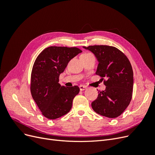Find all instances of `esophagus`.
Masks as SVG:
<instances>
[{
    "instance_id": "1",
    "label": "esophagus",
    "mask_w": 155,
    "mask_h": 155,
    "mask_svg": "<svg viewBox=\"0 0 155 155\" xmlns=\"http://www.w3.org/2000/svg\"><path fill=\"white\" fill-rule=\"evenodd\" d=\"M86 88H87V87L85 86H83V85H80V86H79V89H80L81 91H83L84 90H85Z\"/></svg>"
}]
</instances>
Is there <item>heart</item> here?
I'll use <instances>...</instances> for the list:
<instances>
[{"label":"heart","instance_id":"heart-1","mask_svg":"<svg viewBox=\"0 0 155 155\" xmlns=\"http://www.w3.org/2000/svg\"><path fill=\"white\" fill-rule=\"evenodd\" d=\"M91 54V53H89V52H86V53H84V54H83L82 55H87V54Z\"/></svg>","mask_w":155,"mask_h":155}]
</instances>
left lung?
<instances>
[{"label": "left lung", "instance_id": "8db88e82", "mask_svg": "<svg viewBox=\"0 0 155 155\" xmlns=\"http://www.w3.org/2000/svg\"><path fill=\"white\" fill-rule=\"evenodd\" d=\"M83 48L96 55L99 61L96 74L104 79L106 86L104 91H98L97 97L91 104L92 109L101 116L115 118L123 113L132 99L131 64L122 51L114 46L94 45Z\"/></svg>", "mask_w": 155, "mask_h": 155}]
</instances>
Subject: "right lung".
Returning a JSON list of instances; mask_svg holds the SVG:
<instances>
[{
    "mask_svg": "<svg viewBox=\"0 0 155 155\" xmlns=\"http://www.w3.org/2000/svg\"><path fill=\"white\" fill-rule=\"evenodd\" d=\"M81 51L77 47L53 46L44 49L37 57L31 70L30 92L46 118L57 119L71 109L79 88L61 86L59 78L70 61Z\"/></svg>",
    "mask_w": 155,
    "mask_h": 155,
    "instance_id": "obj_1",
    "label": "right lung"
}]
</instances>
